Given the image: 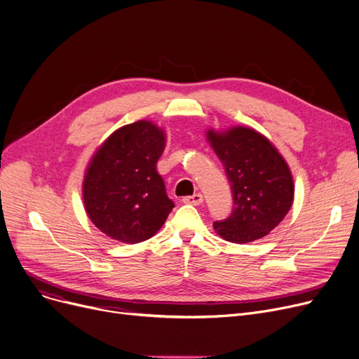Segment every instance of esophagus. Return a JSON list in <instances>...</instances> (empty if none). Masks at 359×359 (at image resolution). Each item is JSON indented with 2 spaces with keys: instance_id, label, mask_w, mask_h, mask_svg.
<instances>
[{
  "instance_id": "esophagus-1",
  "label": "esophagus",
  "mask_w": 359,
  "mask_h": 359,
  "mask_svg": "<svg viewBox=\"0 0 359 359\" xmlns=\"http://www.w3.org/2000/svg\"><path fill=\"white\" fill-rule=\"evenodd\" d=\"M183 202L184 203H192V205H201L203 202V196L201 194H195V195L183 198Z\"/></svg>"
}]
</instances>
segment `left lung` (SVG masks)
<instances>
[{
  "label": "left lung",
  "mask_w": 359,
  "mask_h": 359,
  "mask_svg": "<svg viewBox=\"0 0 359 359\" xmlns=\"http://www.w3.org/2000/svg\"><path fill=\"white\" fill-rule=\"evenodd\" d=\"M208 140L231 184L233 211L214 229L224 240L249 243L269 234L284 219L294 201L288 164L259 132L237 126L208 130Z\"/></svg>",
  "instance_id": "8db88e82"
}]
</instances>
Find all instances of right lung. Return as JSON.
Segmentation results:
<instances>
[{"label": "right lung", "mask_w": 359, "mask_h": 359, "mask_svg": "<svg viewBox=\"0 0 359 359\" xmlns=\"http://www.w3.org/2000/svg\"><path fill=\"white\" fill-rule=\"evenodd\" d=\"M164 144L160 128L138 121L113 132L91 158L83 184L86 211L110 238L148 240L175 208L156 168Z\"/></svg>", "instance_id": "1"}]
</instances>
